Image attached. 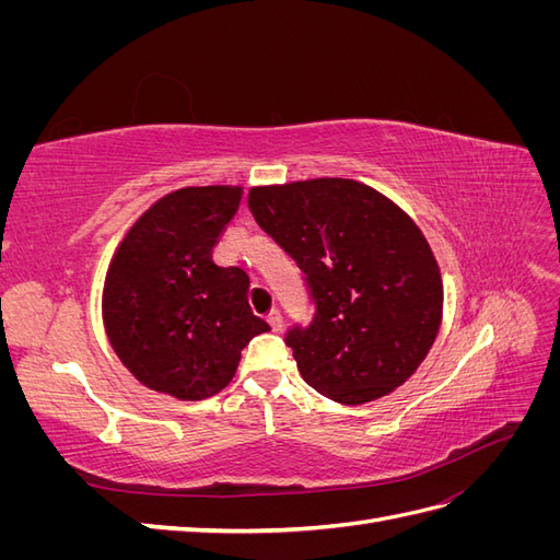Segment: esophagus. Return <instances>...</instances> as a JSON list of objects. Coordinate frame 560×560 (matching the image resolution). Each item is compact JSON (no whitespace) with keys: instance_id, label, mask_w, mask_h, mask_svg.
<instances>
[{"instance_id":"1","label":"esophagus","mask_w":560,"mask_h":560,"mask_svg":"<svg viewBox=\"0 0 560 560\" xmlns=\"http://www.w3.org/2000/svg\"><path fill=\"white\" fill-rule=\"evenodd\" d=\"M266 319H268V325H270V329H273V331H280V329H282V313H280L278 308L270 311Z\"/></svg>"}]
</instances>
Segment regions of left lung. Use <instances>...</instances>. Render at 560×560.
<instances>
[{
	"label": "left lung",
	"mask_w": 560,
	"mask_h": 560,
	"mask_svg": "<svg viewBox=\"0 0 560 560\" xmlns=\"http://www.w3.org/2000/svg\"><path fill=\"white\" fill-rule=\"evenodd\" d=\"M257 224L301 268L315 306L284 334L319 395L364 404L425 360L442 325V273L413 219L371 186L322 177L254 186Z\"/></svg>",
	"instance_id": "1"
}]
</instances>
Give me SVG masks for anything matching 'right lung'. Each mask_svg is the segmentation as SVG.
I'll return each instance as SVG.
<instances>
[{"label":"right lung","instance_id":"right-lung-1","mask_svg":"<svg viewBox=\"0 0 560 560\" xmlns=\"http://www.w3.org/2000/svg\"><path fill=\"white\" fill-rule=\"evenodd\" d=\"M241 186H186L151 206L118 245L103 319L118 360L177 399L224 389L243 348L268 331L247 303L249 278L217 266L212 247L241 206Z\"/></svg>","mask_w":560,"mask_h":560}]
</instances>
